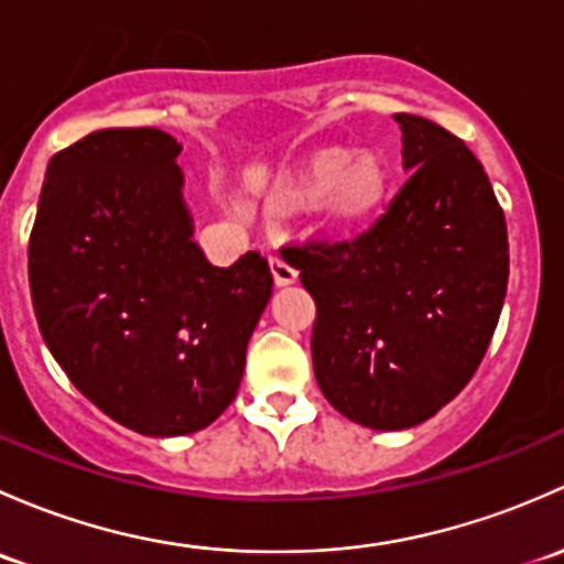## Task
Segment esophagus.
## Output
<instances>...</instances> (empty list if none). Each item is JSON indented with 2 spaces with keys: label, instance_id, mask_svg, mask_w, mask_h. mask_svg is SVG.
Segmentation results:
<instances>
[{
  "label": "esophagus",
  "instance_id": "34e87169",
  "mask_svg": "<svg viewBox=\"0 0 564 564\" xmlns=\"http://www.w3.org/2000/svg\"><path fill=\"white\" fill-rule=\"evenodd\" d=\"M269 265H271V274H274V282L280 284V288H284V284H293L295 280H299V271H295L288 260L280 258V254H271Z\"/></svg>",
  "mask_w": 564,
  "mask_h": 564
}]
</instances>
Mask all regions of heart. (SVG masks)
<instances>
[{"label":"heart","mask_w":564,"mask_h":564,"mask_svg":"<svg viewBox=\"0 0 564 564\" xmlns=\"http://www.w3.org/2000/svg\"><path fill=\"white\" fill-rule=\"evenodd\" d=\"M312 184L315 189H328L330 206L341 217H361L380 197L382 173L369 156L345 162L341 152H325L312 162Z\"/></svg>","instance_id":"1"}]
</instances>
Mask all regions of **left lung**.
<instances>
[{
	"instance_id": "obj_1",
	"label": "left lung",
	"mask_w": 564,
	"mask_h": 564,
	"mask_svg": "<svg viewBox=\"0 0 564 564\" xmlns=\"http://www.w3.org/2000/svg\"><path fill=\"white\" fill-rule=\"evenodd\" d=\"M410 173L350 239L284 247L315 295L323 397L377 432L440 412L484 361L508 290V228L475 154L423 116L397 113Z\"/></svg>"
}]
</instances>
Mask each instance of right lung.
<instances>
[{
    "label": "right lung",
    "instance_id": "obj_1",
    "mask_svg": "<svg viewBox=\"0 0 564 564\" xmlns=\"http://www.w3.org/2000/svg\"><path fill=\"white\" fill-rule=\"evenodd\" d=\"M178 154L154 127L80 138L51 156L29 239L51 356L91 404L147 437L200 432L228 410L274 288L260 252L208 263Z\"/></svg>",
    "mask_w": 564,
    "mask_h": 564
}]
</instances>
